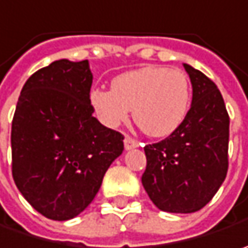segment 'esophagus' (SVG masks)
Here are the masks:
<instances>
[{
    "label": "esophagus",
    "mask_w": 248,
    "mask_h": 248,
    "mask_svg": "<svg viewBox=\"0 0 248 248\" xmlns=\"http://www.w3.org/2000/svg\"><path fill=\"white\" fill-rule=\"evenodd\" d=\"M136 147H139V141L135 140V139H132V137H129V136H126L124 137V148L126 150H132V148H136Z\"/></svg>",
    "instance_id": "34e87169"
}]
</instances>
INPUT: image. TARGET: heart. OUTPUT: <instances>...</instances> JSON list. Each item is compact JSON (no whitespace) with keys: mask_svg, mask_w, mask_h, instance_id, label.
Segmentation results:
<instances>
[{"mask_svg":"<svg viewBox=\"0 0 248 248\" xmlns=\"http://www.w3.org/2000/svg\"><path fill=\"white\" fill-rule=\"evenodd\" d=\"M89 100L107 127H118L133 111L136 124L147 135L165 137L186 121L191 86L183 70L148 65L118 75L111 89H93Z\"/></svg>","mask_w":248,"mask_h":248,"instance_id":"b5f03b06","label":"heart"}]
</instances>
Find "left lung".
Here are the masks:
<instances>
[{
	"label": "left lung",
	"instance_id": "1",
	"mask_svg": "<svg viewBox=\"0 0 248 248\" xmlns=\"http://www.w3.org/2000/svg\"><path fill=\"white\" fill-rule=\"evenodd\" d=\"M193 87L187 118L165 140L144 147L141 183L161 211L190 214L205 207L228 173L229 115L217 84L183 63Z\"/></svg>",
	"mask_w": 248,
	"mask_h": 248
}]
</instances>
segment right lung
Returning a JSON list of instances; mask_svg holds the SVG:
<instances>
[{
  "label": "right lung",
  "instance_id": "right-lung-1",
  "mask_svg": "<svg viewBox=\"0 0 248 248\" xmlns=\"http://www.w3.org/2000/svg\"><path fill=\"white\" fill-rule=\"evenodd\" d=\"M89 61L60 60L25 83L12 121V176L27 202L52 221L87 208L124 136L93 116Z\"/></svg>",
  "mask_w": 248,
  "mask_h": 248
}]
</instances>
